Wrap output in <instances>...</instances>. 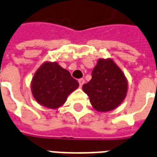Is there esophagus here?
Instances as JSON below:
<instances>
[{
    "instance_id": "34e87169",
    "label": "esophagus",
    "mask_w": 157,
    "mask_h": 157,
    "mask_svg": "<svg viewBox=\"0 0 157 157\" xmlns=\"http://www.w3.org/2000/svg\"><path fill=\"white\" fill-rule=\"evenodd\" d=\"M78 82H79V85H80V87H82V86H83L84 83H85V80L82 78L79 79Z\"/></svg>"
}]
</instances>
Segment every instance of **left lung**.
I'll use <instances>...</instances> for the list:
<instances>
[{"instance_id": "8db88e82", "label": "left lung", "mask_w": 157, "mask_h": 157, "mask_svg": "<svg viewBox=\"0 0 157 157\" xmlns=\"http://www.w3.org/2000/svg\"><path fill=\"white\" fill-rule=\"evenodd\" d=\"M95 110L108 112L119 106L126 98L128 81L111 58H100L92 71L91 80L82 86Z\"/></svg>"}]
</instances>
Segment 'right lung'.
<instances>
[{"label":"right lung","instance_id":"right-lung-1","mask_svg":"<svg viewBox=\"0 0 157 157\" xmlns=\"http://www.w3.org/2000/svg\"><path fill=\"white\" fill-rule=\"evenodd\" d=\"M79 86L78 81L58 63L45 62L39 67L31 81V91L39 105L58 109L67 96Z\"/></svg>","mask_w":157,"mask_h":157}]
</instances>
